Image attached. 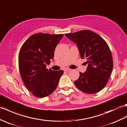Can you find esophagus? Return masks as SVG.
<instances>
[{
    "label": "esophagus",
    "instance_id": "esophagus-1",
    "mask_svg": "<svg viewBox=\"0 0 127 127\" xmlns=\"http://www.w3.org/2000/svg\"><path fill=\"white\" fill-rule=\"evenodd\" d=\"M71 69L69 68H65L64 69V71H70Z\"/></svg>",
    "mask_w": 127,
    "mask_h": 127
}]
</instances>
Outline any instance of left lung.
Masks as SVG:
<instances>
[{
	"label": "left lung",
	"mask_w": 127,
	"mask_h": 127,
	"mask_svg": "<svg viewBox=\"0 0 127 127\" xmlns=\"http://www.w3.org/2000/svg\"><path fill=\"white\" fill-rule=\"evenodd\" d=\"M65 35L78 46L81 58L87 60V69L79 72L74 82L79 90L93 94L102 90L107 84L113 66V57L107 43L98 34L85 30Z\"/></svg>",
	"instance_id": "1"
}]
</instances>
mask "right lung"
Listing matches in <instances>:
<instances>
[{
	"instance_id": "obj_1",
	"label": "right lung",
	"mask_w": 127,
	"mask_h": 127,
	"mask_svg": "<svg viewBox=\"0 0 127 127\" xmlns=\"http://www.w3.org/2000/svg\"><path fill=\"white\" fill-rule=\"evenodd\" d=\"M64 35L38 33L32 35L20 50L18 62L22 80L34 96L43 98L56 90L63 70L46 69Z\"/></svg>"
}]
</instances>
